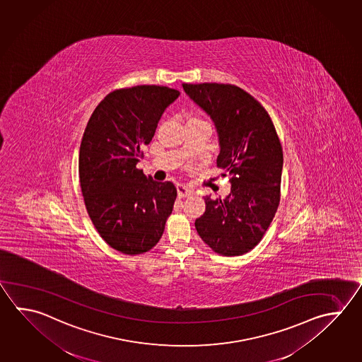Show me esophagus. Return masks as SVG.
I'll return each mask as SVG.
<instances>
[{
	"label": "esophagus",
	"instance_id": "34e87169",
	"mask_svg": "<svg viewBox=\"0 0 362 362\" xmlns=\"http://www.w3.org/2000/svg\"><path fill=\"white\" fill-rule=\"evenodd\" d=\"M177 197L179 198H185L189 197L192 194V191L188 188V187H185L183 185H179L177 187Z\"/></svg>",
	"mask_w": 362,
	"mask_h": 362
}]
</instances>
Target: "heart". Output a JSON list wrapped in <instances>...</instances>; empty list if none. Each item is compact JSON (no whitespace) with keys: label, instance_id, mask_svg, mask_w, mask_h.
I'll list each match as a JSON object with an SVG mask.
<instances>
[{"label":"heart","instance_id":"heart-1","mask_svg":"<svg viewBox=\"0 0 362 362\" xmlns=\"http://www.w3.org/2000/svg\"><path fill=\"white\" fill-rule=\"evenodd\" d=\"M188 122H204L202 119H198V117H191Z\"/></svg>","mask_w":362,"mask_h":362}]
</instances>
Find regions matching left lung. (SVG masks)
I'll return each mask as SVG.
<instances>
[{
    "label": "left lung",
    "mask_w": 362,
    "mask_h": 362,
    "mask_svg": "<svg viewBox=\"0 0 362 362\" xmlns=\"http://www.w3.org/2000/svg\"><path fill=\"white\" fill-rule=\"evenodd\" d=\"M211 116L220 142L216 165L230 177L224 199L206 196L196 229L214 252L240 256L259 245L280 202L283 150L273 120L246 90L223 83H183Z\"/></svg>",
    "instance_id": "8db88e82"
}]
</instances>
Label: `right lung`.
Returning a JSON list of instances; mask_svg holds the SVG:
<instances>
[{"instance_id": "1", "label": "right lung", "mask_w": 362, "mask_h": 362, "mask_svg": "<svg viewBox=\"0 0 362 362\" xmlns=\"http://www.w3.org/2000/svg\"><path fill=\"white\" fill-rule=\"evenodd\" d=\"M177 95L164 86L116 89L98 103L84 130L79 150L84 204L95 230L119 252L150 251L173 211L175 185L146 177L136 163Z\"/></svg>"}]
</instances>
